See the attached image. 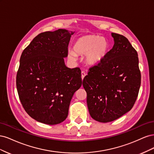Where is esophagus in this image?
<instances>
[{"label":"esophagus","mask_w":154,"mask_h":154,"mask_svg":"<svg viewBox=\"0 0 154 154\" xmlns=\"http://www.w3.org/2000/svg\"><path fill=\"white\" fill-rule=\"evenodd\" d=\"M81 74H82V79L83 80V79L84 78L85 76H86V73H85L84 71H82Z\"/></svg>","instance_id":"esophagus-1"}]
</instances>
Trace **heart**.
I'll return each mask as SVG.
<instances>
[{
    "label": "heart",
    "mask_w": 154,
    "mask_h": 154,
    "mask_svg": "<svg viewBox=\"0 0 154 154\" xmlns=\"http://www.w3.org/2000/svg\"><path fill=\"white\" fill-rule=\"evenodd\" d=\"M108 51L109 43L105 38L99 35H88L77 39L74 45L73 52L70 51L68 57L74 60L76 55H85L86 63L93 66L103 61Z\"/></svg>",
    "instance_id": "heart-1"
}]
</instances>
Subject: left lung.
Here are the masks:
<instances>
[{
    "mask_svg": "<svg viewBox=\"0 0 154 154\" xmlns=\"http://www.w3.org/2000/svg\"><path fill=\"white\" fill-rule=\"evenodd\" d=\"M113 48L83 80L92 118L101 123L118 119L132 109L141 86L136 50L125 36L112 33Z\"/></svg>",
    "mask_w": 154,
    "mask_h": 154,
    "instance_id": "obj_1",
    "label": "left lung"
}]
</instances>
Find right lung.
Returning a JSON list of instances; mask_svg holds the SVG:
<instances>
[{
	"label": "right lung",
	"mask_w": 154,
	"mask_h": 154,
	"mask_svg": "<svg viewBox=\"0 0 154 154\" xmlns=\"http://www.w3.org/2000/svg\"><path fill=\"white\" fill-rule=\"evenodd\" d=\"M74 32H41L23 51L17 71L18 96L32 118L47 125L63 122L72 97L82 86L81 70L64 63Z\"/></svg>",
	"instance_id": "right-lung-1"
}]
</instances>
